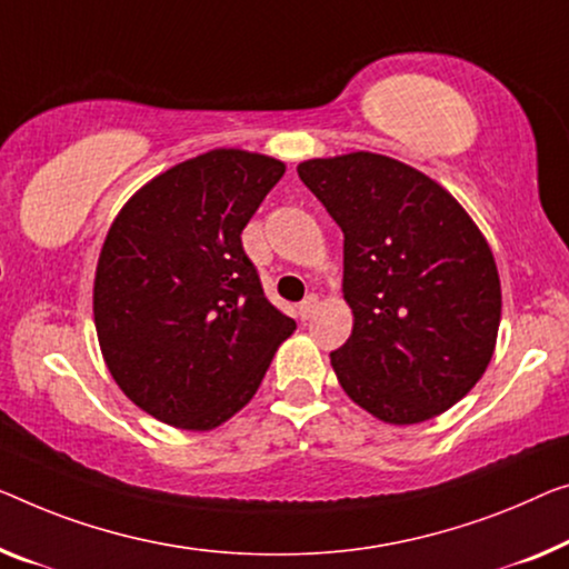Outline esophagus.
<instances>
[{
	"instance_id": "1",
	"label": "esophagus",
	"mask_w": 569,
	"mask_h": 569,
	"mask_svg": "<svg viewBox=\"0 0 569 569\" xmlns=\"http://www.w3.org/2000/svg\"><path fill=\"white\" fill-rule=\"evenodd\" d=\"M317 307H319L317 296H307V299H303V301L299 303V319H301V321L311 319V313L317 311Z\"/></svg>"
}]
</instances>
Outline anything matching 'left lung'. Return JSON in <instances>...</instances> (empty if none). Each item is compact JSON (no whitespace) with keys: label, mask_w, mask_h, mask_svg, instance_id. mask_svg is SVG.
Wrapping results in <instances>:
<instances>
[{"label":"left lung","mask_w":569,"mask_h":569,"mask_svg":"<svg viewBox=\"0 0 569 569\" xmlns=\"http://www.w3.org/2000/svg\"><path fill=\"white\" fill-rule=\"evenodd\" d=\"M296 171L345 234L355 321L329 355L339 386L398 427L452 409L486 372L501 325V278L478 224L437 181L378 152Z\"/></svg>","instance_id":"8db88e82"}]
</instances>
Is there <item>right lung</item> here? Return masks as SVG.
Returning <instances> with one entry per match:
<instances>
[{"mask_svg": "<svg viewBox=\"0 0 569 569\" xmlns=\"http://www.w3.org/2000/svg\"><path fill=\"white\" fill-rule=\"evenodd\" d=\"M283 173L260 152L209 150L134 191L109 227L94 278L99 347L122 393L158 421L217 429L293 335L240 240Z\"/></svg>", "mask_w": 569, "mask_h": 569, "instance_id": "right-lung-1", "label": "right lung"}]
</instances>
